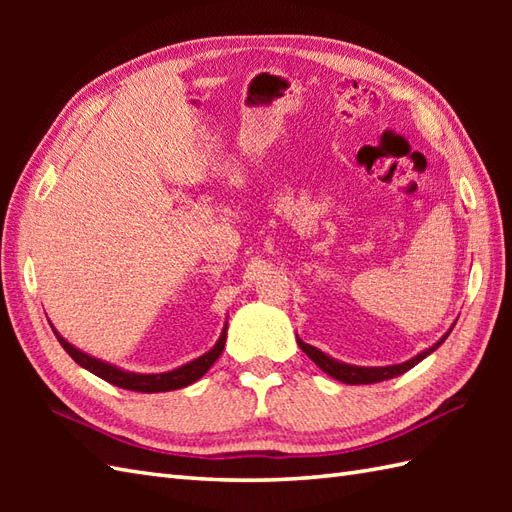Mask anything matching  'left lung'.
<instances>
[{"label": "left lung", "instance_id": "8db88e82", "mask_svg": "<svg viewBox=\"0 0 512 512\" xmlns=\"http://www.w3.org/2000/svg\"><path fill=\"white\" fill-rule=\"evenodd\" d=\"M451 330H453V328H451ZM451 330H449V332H451ZM449 332L444 334L436 345H431L429 350H424V352H420L418 356H413L411 361L400 363V365H387V367H358V365L339 363V361H334V358H330L328 354H323L321 350H317V347L303 343L301 339H297V343H299L301 350L312 358L314 365H319L328 376H332V378H336V380H341V383H345V385H372V383H380V380H389V378H396V376H400V374H405L407 369H411L413 365H418V363L422 361V358H427L431 352H436L438 347H440L444 341H447Z\"/></svg>", "mask_w": 512, "mask_h": 512}]
</instances>
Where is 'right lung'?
Instances as JSON below:
<instances>
[{
	"label": "right lung",
	"instance_id": "1",
	"mask_svg": "<svg viewBox=\"0 0 512 512\" xmlns=\"http://www.w3.org/2000/svg\"><path fill=\"white\" fill-rule=\"evenodd\" d=\"M54 330V328H52ZM54 336H57L61 347L65 352H68L74 363H79L81 367L88 369L94 376H99L107 383H112L116 387H123L129 391H143V394H158V391H173V389H180V387H187L195 380L202 378L206 372H209V367L220 358L222 350H224V343H226V328L220 334V341L215 343V347L211 352L202 354L200 358H195V361L182 365L178 369H171V372L165 374H134V372H125L121 367H114L110 363H103L99 358H92L81 350H76L74 345H70L68 341L63 339V336L54 330Z\"/></svg>",
	"mask_w": 512,
	"mask_h": 512
}]
</instances>
